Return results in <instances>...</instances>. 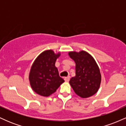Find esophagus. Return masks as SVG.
I'll use <instances>...</instances> for the list:
<instances>
[{"label": "esophagus", "mask_w": 126, "mask_h": 126, "mask_svg": "<svg viewBox=\"0 0 126 126\" xmlns=\"http://www.w3.org/2000/svg\"><path fill=\"white\" fill-rule=\"evenodd\" d=\"M69 80H70V76H66V77L64 78V80L66 82H69Z\"/></svg>", "instance_id": "obj_1"}]
</instances>
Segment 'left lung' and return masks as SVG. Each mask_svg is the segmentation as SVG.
I'll list each match as a JSON object with an SVG mask.
<instances>
[{
    "label": "left lung",
    "instance_id": "obj_1",
    "mask_svg": "<svg viewBox=\"0 0 126 126\" xmlns=\"http://www.w3.org/2000/svg\"><path fill=\"white\" fill-rule=\"evenodd\" d=\"M68 54L76 64V75L70 79V86L80 97H90L96 94L100 87L101 75L97 63L94 57L84 50L69 51Z\"/></svg>",
    "mask_w": 126,
    "mask_h": 126
}]
</instances>
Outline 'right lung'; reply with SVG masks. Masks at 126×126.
Returning a JSON list of instances; mask_svg holds the SVG:
<instances>
[{"mask_svg": "<svg viewBox=\"0 0 126 126\" xmlns=\"http://www.w3.org/2000/svg\"><path fill=\"white\" fill-rule=\"evenodd\" d=\"M60 55V52L55 53L52 50H45L33 62L29 73V81L36 94L43 96H50L64 82L55 66Z\"/></svg>", "mask_w": 126, "mask_h": 126, "instance_id": "obj_1", "label": "right lung"}]
</instances>
